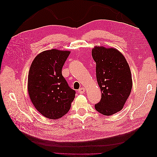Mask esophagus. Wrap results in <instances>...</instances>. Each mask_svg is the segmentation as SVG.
Segmentation results:
<instances>
[{"instance_id": "34e87169", "label": "esophagus", "mask_w": 157, "mask_h": 157, "mask_svg": "<svg viewBox=\"0 0 157 157\" xmlns=\"http://www.w3.org/2000/svg\"><path fill=\"white\" fill-rule=\"evenodd\" d=\"M84 92H85V88H80L78 90V92L79 93V94H84Z\"/></svg>"}]
</instances>
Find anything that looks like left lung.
<instances>
[{
	"mask_svg": "<svg viewBox=\"0 0 157 157\" xmlns=\"http://www.w3.org/2000/svg\"><path fill=\"white\" fill-rule=\"evenodd\" d=\"M92 56L96 63V78L101 98L96 111L109 116L120 111L129 97L132 80L130 67L121 52L115 48L94 47Z\"/></svg>",
	"mask_w": 157,
	"mask_h": 157,
	"instance_id": "obj_1",
	"label": "left lung"
}]
</instances>
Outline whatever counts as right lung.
<instances>
[{
    "instance_id": "1",
    "label": "right lung",
    "mask_w": 157,
    "mask_h": 157,
    "mask_svg": "<svg viewBox=\"0 0 157 157\" xmlns=\"http://www.w3.org/2000/svg\"><path fill=\"white\" fill-rule=\"evenodd\" d=\"M71 52L56 49L44 51L31 63L28 92L36 110L50 119H58L69 111L75 96L61 73Z\"/></svg>"
}]
</instances>
